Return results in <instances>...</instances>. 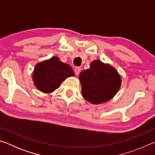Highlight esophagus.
<instances>
[{
  "label": "esophagus",
  "mask_w": 155,
  "mask_h": 155,
  "mask_svg": "<svg viewBox=\"0 0 155 155\" xmlns=\"http://www.w3.org/2000/svg\"><path fill=\"white\" fill-rule=\"evenodd\" d=\"M81 72V68L79 67H76L74 68V73L76 75H78V74H79Z\"/></svg>",
  "instance_id": "obj_1"
}]
</instances>
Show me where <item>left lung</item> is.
Listing matches in <instances>:
<instances>
[{
    "instance_id": "8db88e82",
    "label": "left lung",
    "mask_w": 155,
    "mask_h": 155,
    "mask_svg": "<svg viewBox=\"0 0 155 155\" xmlns=\"http://www.w3.org/2000/svg\"><path fill=\"white\" fill-rule=\"evenodd\" d=\"M81 93L83 98L94 104L110 101L119 91L121 76L114 67L96 59L87 70L80 73Z\"/></svg>"
}]
</instances>
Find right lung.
Listing matches in <instances>:
<instances>
[{
  "mask_svg": "<svg viewBox=\"0 0 155 155\" xmlns=\"http://www.w3.org/2000/svg\"><path fill=\"white\" fill-rule=\"evenodd\" d=\"M74 76V71L70 65L54 56L35 65L32 78L38 90L49 94L57 90L65 79Z\"/></svg>",
  "mask_w": 155,
  "mask_h": 155,
  "instance_id": "add662e5",
  "label": "right lung"
}]
</instances>
